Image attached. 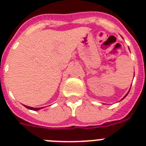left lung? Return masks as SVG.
<instances>
[{
    "mask_svg": "<svg viewBox=\"0 0 146 146\" xmlns=\"http://www.w3.org/2000/svg\"><path fill=\"white\" fill-rule=\"evenodd\" d=\"M128 94H129V93H128ZM127 94H126V95H125V97H124V98H123V99H122V100H123V99H124V98H125V97H126V96H127Z\"/></svg>",
    "mask_w": 146,
    "mask_h": 146,
    "instance_id": "left-lung-1",
    "label": "left lung"
}]
</instances>
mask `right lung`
<instances>
[{
  "label": "right lung",
  "instance_id": "right-lung-1",
  "mask_svg": "<svg viewBox=\"0 0 146 146\" xmlns=\"http://www.w3.org/2000/svg\"><path fill=\"white\" fill-rule=\"evenodd\" d=\"M23 106H24L26 107L27 109H31V110H33V111H38V110H40V109H42V108H33V107H29V106H25V105H23Z\"/></svg>",
  "mask_w": 146,
  "mask_h": 146
}]
</instances>
